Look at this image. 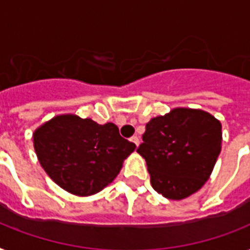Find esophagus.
I'll list each match as a JSON object with an SVG mask.
<instances>
[{"instance_id": "esophagus-1", "label": "esophagus", "mask_w": 250, "mask_h": 250, "mask_svg": "<svg viewBox=\"0 0 250 250\" xmlns=\"http://www.w3.org/2000/svg\"><path fill=\"white\" fill-rule=\"evenodd\" d=\"M131 141H132L133 144L137 146V145H139V143H140V139H139L137 136H132V137H131Z\"/></svg>"}]
</instances>
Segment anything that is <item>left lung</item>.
I'll use <instances>...</instances> for the list:
<instances>
[{"mask_svg":"<svg viewBox=\"0 0 250 250\" xmlns=\"http://www.w3.org/2000/svg\"><path fill=\"white\" fill-rule=\"evenodd\" d=\"M221 143V122L202 110L178 107L146 123L137 153L146 161L154 190L182 200L209 179Z\"/></svg>","mask_w":250,"mask_h":250,"instance_id":"left-lung-1","label":"left lung"}]
</instances>
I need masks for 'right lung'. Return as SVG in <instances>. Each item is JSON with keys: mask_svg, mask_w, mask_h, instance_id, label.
<instances>
[{"mask_svg": "<svg viewBox=\"0 0 250 250\" xmlns=\"http://www.w3.org/2000/svg\"><path fill=\"white\" fill-rule=\"evenodd\" d=\"M41 166L70 193H97L119 174L136 145L119 135L113 123L98 125L76 115H58L33 133Z\"/></svg>", "mask_w": 250, "mask_h": 250, "instance_id": "add662e5", "label": "right lung"}]
</instances>
